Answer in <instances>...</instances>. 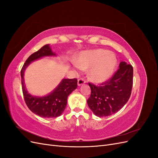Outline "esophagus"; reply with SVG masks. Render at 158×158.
Instances as JSON below:
<instances>
[{
	"label": "esophagus",
	"mask_w": 158,
	"mask_h": 158,
	"mask_svg": "<svg viewBox=\"0 0 158 158\" xmlns=\"http://www.w3.org/2000/svg\"><path fill=\"white\" fill-rule=\"evenodd\" d=\"M85 82V80L84 78H79L78 80V85H79V86L80 85H83Z\"/></svg>",
	"instance_id": "34e87169"
}]
</instances>
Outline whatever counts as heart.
Here are the masks:
<instances>
[{
	"instance_id": "1",
	"label": "heart",
	"mask_w": 158,
	"mask_h": 158,
	"mask_svg": "<svg viewBox=\"0 0 158 158\" xmlns=\"http://www.w3.org/2000/svg\"><path fill=\"white\" fill-rule=\"evenodd\" d=\"M117 64L114 55L103 49L83 52L74 65L82 70L90 69L89 78L94 82H102L111 75Z\"/></svg>"
}]
</instances>
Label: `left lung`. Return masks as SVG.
Returning a JSON list of instances; mask_svg holds the SVG:
<instances>
[{
	"label": "left lung",
	"instance_id": "left-lung-1",
	"mask_svg": "<svg viewBox=\"0 0 158 158\" xmlns=\"http://www.w3.org/2000/svg\"><path fill=\"white\" fill-rule=\"evenodd\" d=\"M88 84L91 88L90 97L87 100L89 109L99 117L111 115L125 106L131 97L133 67L125 62H121L118 69L111 78L99 86Z\"/></svg>",
	"mask_w": 158,
	"mask_h": 158
}]
</instances>
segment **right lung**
<instances>
[{"mask_svg":"<svg viewBox=\"0 0 158 158\" xmlns=\"http://www.w3.org/2000/svg\"><path fill=\"white\" fill-rule=\"evenodd\" d=\"M49 45H45L33 52L26 60L21 70L22 88L25 102L31 111L41 117L55 118L63 113L67 105L68 96L77 88L76 78L63 79L52 92L44 97L32 96L27 92L23 80V74L27 66L31 62L45 56H55Z\"/></svg>","mask_w":158,"mask_h":158,"instance_id":"right-lung-1","label":"right lung"}]
</instances>
